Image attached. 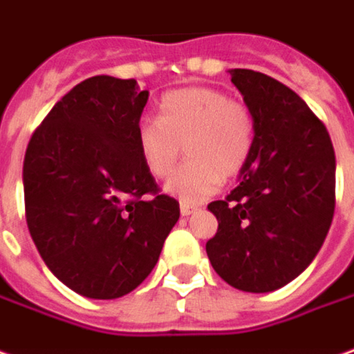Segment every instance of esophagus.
Listing matches in <instances>:
<instances>
[{
    "instance_id": "obj_1",
    "label": "esophagus",
    "mask_w": 354,
    "mask_h": 354,
    "mask_svg": "<svg viewBox=\"0 0 354 354\" xmlns=\"http://www.w3.org/2000/svg\"><path fill=\"white\" fill-rule=\"evenodd\" d=\"M179 210H181L183 216H189V214H193L194 210H196V206L185 205V203H181V206H179Z\"/></svg>"
}]
</instances>
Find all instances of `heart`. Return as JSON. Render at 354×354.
Segmentation results:
<instances>
[{"label": "heart", "instance_id": "obj_1", "mask_svg": "<svg viewBox=\"0 0 354 354\" xmlns=\"http://www.w3.org/2000/svg\"><path fill=\"white\" fill-rule=\"evenodd\" d=\"M255 142V120L248 105L214 87H181L165 93L158 118L136 128V146L146 169L163 179L175 169L181 146L189 161L165 183V193L185 205L203 203L224 177L238 175Z\"/></svg>", "mask_w": 354, "mask_h": 354}]
</instances>
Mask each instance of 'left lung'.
I'll return each mask as SVG.
<instances>
[{"instance_id": "1", "label": "left lung", "mask_w": 354, "mask_h": 354, "mask_svg": "<svg viewBox=\"0 0 354 354\" xmlns=\"http://www.w3.org/2000/svg\"><path fill=\"white\" fill-rule=\"evenodd\" d=\"M255 120L238 187L208 210L218 232L206 255L243 292H272L310 267L335 210V151L324 122L284 83L230 70Z\"/></svg>"}]
</instances>
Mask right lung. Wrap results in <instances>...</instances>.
<instances>
[{"label":"right lung","instance_id":"add662e5","mask_svg":"<svg viewBox=\"0 0 354 354\" xmlns=\"http://www.w3.org/2000/svg\"><path fill=\"white\" fill-rule=\"evenodd\" d=\"M136 80L95 75L62 97L23 163L30 238L73 292L113 300L146 281L179 220L136 146L148 103Z\"/></svg>","mask_w":354,"mask_h":354}]
</instances>
